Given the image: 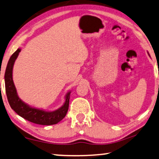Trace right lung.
Here are the masks:
<instances>
[{"label": "right lung", "instance_id": "right-lung-1", "mask_svg": "<svg viewBox=\"0 0 159 159\" xmlns=\"http://www.w3.org/2000/svg\"><path fill=\"white\" fill-rule=\"evenodd\" d=\"M21 49L18 48L10 57L5 72L6 92L10 107L22 118L33 123L42 125L57 124L66 116L67 112L68 111L71 92L67 93L65 97L63 105L61 108L53 111H44L42 109L34 108L22 101L18 97L17 89L12 80V70H13L14 63Z\"/></svg>", "mask_w": 159, "mask_h": 159}]
</instances>
